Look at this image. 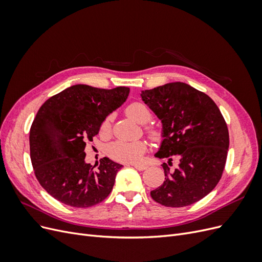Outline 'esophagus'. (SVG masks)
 Wrapping results in <instances>:
<instances>
[{
    "instance_id": "obj_1",
    "label": "esophagus",
    "mask_w": 262,
    "mask_h": 262,
    "mask_svg": "<svg viewBox=\"0 0 262 262\" xmlns=\"http://www.w3.org/2000/svg\"><path fill=\"white\" fill-rule=\"evenodd\" d=\"M133 166V167L134 168H137L138 170H145L147 167H146V166H144V165H132Z\"/></svg>"
}]
</instances>
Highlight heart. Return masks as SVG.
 <instances>
[{
    "mask_svg": "<svg viewBox=\"0 0 262 262\" xmlns=\"http://www.w3.org/2000/svg\"><path fill=\"white\" fill-rule=\"evenodd\" d=\"M125 113L133 120L137 122L144 124L150 120V112L149 109L143 104V102H132L128 107L125 108ZM110 122H112V117H108L102 122L100 131L101 133H108L110 130ZM147 132L153 139L160 138V132L156 129L148 128ZM146 149V145L144 142L136 141V142H128V141H116L114 143L108 146V155L115 161L121 163H139L142 158V155L144 154Z\"/></svg>",
    "mask_w": 262,
    "mask_h": 262,
    "instance_id": "heart-1",
    "label": "heart"
}]
</instances>
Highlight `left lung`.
Masks as SVG:
<instances>
[{"label": "left lung", "instance_id": "obj_1", "mask_svg": "<svg viewBox=\"0 0 262 262\" xmlns=\"http://www.w3.org/2000/svg\"><path fill=\"white\" fill-rule=\"evenodd\" d=\"M141 97L162 122L163 141L155 157L177 160L165 180L150 191L165 207L182 208L201 200L215 188L224 170L229 145L226 122L207 94L172 82L141 91Z\"/></svg>", "mask_w": 262, "mask_h": 262}]
</instances>
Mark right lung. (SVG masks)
I'll return each instance as SVG.
<instances>
[{
	"instance_id": "obj_1",
	"label": "right lung",
	"mask_w": 262,
	"mask_h": 262,
	"mask_svg": "<svg viewBox=\"0 0 262 262\" xmlns=\"http://www.w3.org/2000/svg\"><path fill=\"white\" fill-rule=\"evenodd\" d=\"M129 93L125 86L104 90L77 84L50 97L38 110L29 133L31 164L39 184L55 200L89 208L112 192L123 166L104 157L95 169L85 162V146Z\"/></svg>"
}]
</instances>
